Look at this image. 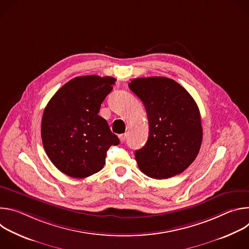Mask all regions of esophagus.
<instances>
[{
    "label": "esophagus",
    "instance_id": "obj_1",
    "mask_svg": "<svg viewBox=\"0 0 249 249\" xmlns=\"http://www.w3.org/2000/svg\"><path fill=\"white\" fill-rule=\"evenodd\" d=\"M119 140H120L121 143H124L125 140H126V134H121V135H119Z\"/></svg>",
    "mask_w": 249,
    "mask_h": 249
}]
</instances>
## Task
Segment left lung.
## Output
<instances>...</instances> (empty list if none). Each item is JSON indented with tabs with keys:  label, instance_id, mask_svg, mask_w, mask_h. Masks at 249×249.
Listing matches in <instances>:
<instances>
[{
	"label": "left lung",
	"instance_id": "obj_1",
	"mask_svg": "<svg viewBox=\"0 0 249 249\" xmlns=\"http://www.w3.org/2000/svg\"><path fill=\"white\" fill-rule=\"evenodd\" d=\"M129 88L144 103L149 120L147 143L135 152L140 170L156 179L181 173L194 161L202 144L195 100L178 83L164 77L134 79Z\"/></svg>",
	"mask_w": 249,
	"mask_h": 249
}]
</instances>
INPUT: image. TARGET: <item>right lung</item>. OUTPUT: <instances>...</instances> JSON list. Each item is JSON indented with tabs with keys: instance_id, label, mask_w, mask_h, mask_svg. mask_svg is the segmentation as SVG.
<instances>
[{
	"instance_id": "right-lung-1",
	"label": "right lung",
	"mask_w": 249,
	"mask_h": 249,
	"mask_svg": "<svg viewBox=\"0 0 249 249\" xmlns=\"http://www.w3.org/2000/svg\"><path fill=\"white\" fill-rule=\"evenodd\" d=\"M112 77H77L65 84L43 112L41 138L52 163L63 173L85 178L102 169L106 152L119 144L100 105L115 84Z\"/></svg>"
}]
</instances>
